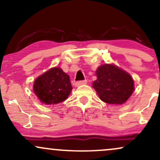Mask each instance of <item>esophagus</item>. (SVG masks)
Wrapping results in <instances>:
<instances>
[{
    "label": "esophagus",
    "mask_w": 160,
    "mask_h": 160,
    "mask_svg": "<svg viewBox=\"0 0 160 160\" xmlns=\"http://www.w3.org/2000/svg\"><path fill=\"white\" fill-rule=\"evenodd\" d=\"M86 82H87V80H80V81L76 82V83H75V85H76V86H79L83 85V84H86Z\"/></svg>",
    "instance_id": "34e87169"
}]
</instances>
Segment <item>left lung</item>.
Returning a JSON list of instances; mask_svg holds the SVG:
<instances>
[{
  "mask_svg": "<svg viewBox=\"0 0 160 160\" xmlns=\"http://www.w3.org/2000/svg\"><path fill=\"white\" fill-rule=\"evenodd\" d=\"M92 86L99 98L108 104H122L132 94L134 81L126 71L113 65H101Z\"/></svg>",
  "mask_w": 160,
  "mask_h": 160,
  "instance_id": "1",
  "label": "left lung"
}]
</instances>
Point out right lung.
<instances>
[{
	"mask_svg": "<svg viewBox=\"0 0 160 160\" xmlns=\"http://www.w3.org/2000/svg\"><path fill=\"white\" fill-rule=\"evenodd\" d=\"M72 90L70 78L59 68H52L36 79L34 92L42 103L55 104L65 101Z\"/></svg>",
	"mask_w": 160,
	"mask_h": 160,
	"instance_id": "obj_1",
	"label": "right lung"
}]
</instances>
